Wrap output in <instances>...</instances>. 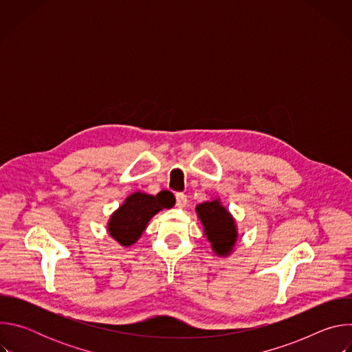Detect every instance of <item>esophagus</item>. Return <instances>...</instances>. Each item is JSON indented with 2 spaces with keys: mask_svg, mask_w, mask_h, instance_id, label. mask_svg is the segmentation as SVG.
Returning <instances> with one entry per match:
<instances>
[{
  "mask_svg": "<svg viewBox=\"0 0 352 352\" xmlns=\"http://www.w3.org/2000/svg\"><path fill=\"white\" fill-rule=\"evenodd\" d=\"M175 199H177V206H178L179 209H184V208L188 205V199H186V195H185V193L178 192V193L175 195Z\"/></svg>",
  "mask_w": 352,
  "mask_h": 352,
  "instance_id": "1",
  "label": "esophagus"
}]
</instances>
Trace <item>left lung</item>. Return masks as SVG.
<instances>
[{
	"instance_id": "8db88e82",
	"label": "left lung",
	"mask_w": 352,
	"mask_h": 352,
	"mask_svg": "<svg viewBox=\"0 0 352 352\" xmlns=\"http://www.w3.org/2000/svg\"><path fill=\"white\" fill-rule=\"evenodd\" d=\"M196 212L205 227V234L212 242L214 252L220 256L228 255L238 236L231 214L221 206L217 199L197 205Z\"/></svg>"
}]
</instances>
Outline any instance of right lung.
<instances>
[{
  "label": "right lung",
  "instance_id": "1",
  "mask_svg": "<svg viewBox=\"0 0 352 352\" xmlns=\"http://www.w3.org/2000/svg\"><path fill=\"white\" fill-rule=\"evenodd\" d=\"M174 204V196L166 190L156 196L135 192L125 199L124 205L111 216L109 232L120 245L129 246L138 241L150 219L162 209L173 208Z\"/></svg>",
  "mask_w": 352,
  "mask_h": 352
}]
</instances>
